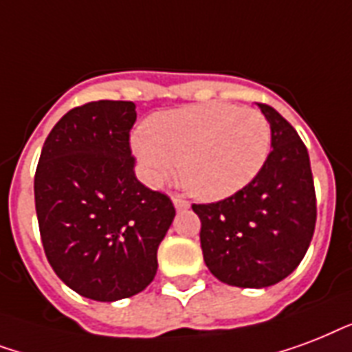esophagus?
<instances>
[{
  "instance_id": "1",
  "label": "esophagus",
  "mask_w": 352,
  "mask_h": 352,
  "mask_svg": "<svg viewBox=\"0 0 352 352\" xmlns=\"http://www.w3.org/2000/svg\"><path fill=\"white\" fill-rule=\"evenodd\" d=\"M174 207L178 209V211H184V209H189V201L184 200V198H179V196H174Z\"/></svg>"
}]
</instances>
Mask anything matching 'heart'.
Here are the masks:
<instances>
[{"instance_id":"1","label":"heart","mask_w":352,"mask_h":352,"mask_svg":"<svg viewBox=\"0 0 352 352\" xmlns=\"http://www.w3.org/2000/svg\"><path fill=\"white\" fill-rule=\"evenodd\" d=\"M272 128L263 111L198 104L157 113L132 138V151L154 185L176 173L185 190L220 200L246 187L263 168Z\"/></svg>"}]
</instances>
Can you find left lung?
Masks as SVG:
<instances>
[{
  "instance_id": "8db88e82",
  "label": "left lung",
  "mask_w": 352,
  "mask_h": 352,
  "mask_svg": "<svg viewBox=\"0 0 352 352\" xmlns=\"http://www.w3.org/2000/svg\"><path fill=\"white\" fill-rule=\"evenodd\" d=\"M257 106L274 146L263 168L235 195L192 204L207 268L241 288L272 287L292 274L309 250L318 214L307 146L279 111Z\"/></svg>"
}]
</instances>
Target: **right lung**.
Returning <instances> with one entry per match:
<instances>
[{
  "instance_id": "right-lung-1",
  "label": "right lung",
  "mask_w": 352,
  "mask_h": 352,
  "mask_svg": "<svg viewBox=\"0 0 352 352\" xmlns=\"http://www.w3.org/2000/svg\"><path fill=\"white\" fill-rule=\"evenodd\" d=\"M130 100H94L65 113L43 143L34 204L43 252L67 287L95 301L145 290L173 201L141 184L130 151Z\"/></svg>"
}]
</instances>
